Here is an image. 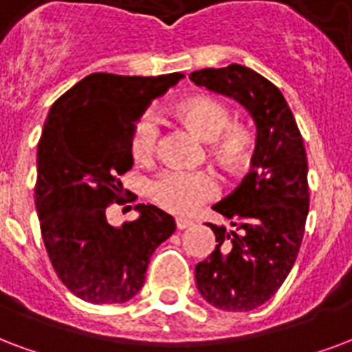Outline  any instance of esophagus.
I'll return each instance as SVG.
<instances>
[{
  "instance_id": "obj_1",
  "label": "esophagus",
  "mask_w": 352,
  "mask_h": 352,
  "mask_svg": "<svg viewBox=\"0 0 352 352\" xmlns=\"http://www.w3.org/2000/svg\"><path fill=\"white\" fill-rule=\"evenodd\" d=\"M191 224H192V221H189V219H182V217H178V219H176V228L178 230L189 228Z\"/></svg>"
}]
</instances>
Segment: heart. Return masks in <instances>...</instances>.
Segmentation results:
<instances>
[{"label": "heart", "mask_w": 352, "mask_h": 352, "mask_svg": "<svg viewBox=\"0 0 352 352\" xmlns=\"http://www.w3.org/2000/svg\"><path fill=\"white\" fill-rule=\"evenodd\" d=\"M168 115L191 133L208 142V155L223 173L237 174L250 166L256 155L254 131L245 124L230 122V109L211 94H192L179 100ZM157 144L154 120L141 118L129 139V155L139 165L152 161ZM215 192V182L208 173L166 170L150 184V197L163 210L187 215Z\"/></svg>", "instance_id": "1"}]
</instances>
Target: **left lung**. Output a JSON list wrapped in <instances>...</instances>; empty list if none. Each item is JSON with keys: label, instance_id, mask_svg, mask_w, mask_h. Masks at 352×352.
Instances as JSON below:
<instances>
[{"label": "left lung", "instance_id": "8db88e82", "mask_svg": "<svg viewBox=\"0 0 352 352\" xmlns=\"http://www.w3.org/2000/svg\"><path fill=\"white\" fill-rule=\"evenodd\" d=\"M189 78L234 98L258 128L250 173L213 206L232 228L210 224L217 247L195 267L198 292L210 305L224 311L254 310L284 284L305 236L310 206L305 141L284 94L254 70L228 65Z\"/></svg>", "mask_w": 352, "mask_h": 352}]
</instances>
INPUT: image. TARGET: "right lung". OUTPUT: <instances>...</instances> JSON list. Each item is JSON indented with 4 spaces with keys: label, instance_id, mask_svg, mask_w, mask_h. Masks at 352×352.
Listing matches in <instances>:
<instances>
[{
    "label": "right lung",
    "instance_id": "add662e5",
    "mask_svg": "<svg viewBox=\"0 0 352 352\" xmlns=\"http://www.w3.org/2000/svg\"><path fill=\"white\" fill-rule=\"evenodd\" d=\"M182 78L91 74L47 113L36 157V213L55 273L87 302L135 297L150 256L176 230L173 217L152 204H137L139 219L115 228L107 208L122 204L120 176L133 166L129 139L137 118Z\"/></svg>",
    "mask_w": 352,
    "mask_h": 352
}]
</instances>
